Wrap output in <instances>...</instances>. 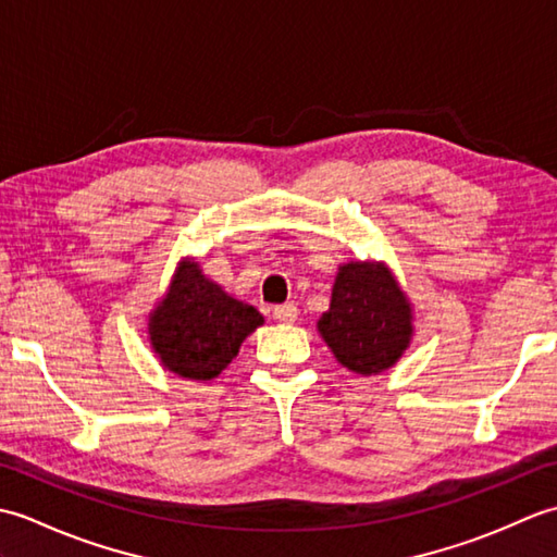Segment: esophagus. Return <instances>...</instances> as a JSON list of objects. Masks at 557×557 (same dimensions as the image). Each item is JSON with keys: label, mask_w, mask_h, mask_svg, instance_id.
<instances>
[{"label": "esophagus", "mask_w": 557, "mask_h": 557, "mask_svg": "<svg viewBox=\"0 0 557 557\" xmlns=\"http://www.w3.org/2000/svg\"><path fill=\"white\" fill-rule=\"evenodd\" d=\"M297 315H299V309L294 304H282L272 309V318H275L277 323H294L297 321Z\"/></svg>", "instance_id": "obj_1"}]
</instances>
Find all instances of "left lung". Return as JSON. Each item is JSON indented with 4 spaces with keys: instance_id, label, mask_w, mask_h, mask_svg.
<instances>
[{
    "instance_id": "obj_1",
    "label": "left lung",
    "mask_w": 557,
    "mask_h": 557,
    "mask_svg": "<svg viewBox=\"0 0 557 557\" xmlns=\"http://www.w3.org/2000/svg\"><path fill=\"white\" fill-rule=\"evenodd\" d=\"M318 330L342 366L371 375L389 369L409 347L411 309L383 263L354 260L339 268Z\"/></svg>"
}]
</instances>
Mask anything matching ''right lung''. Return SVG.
Returning a JSON list of instances; mask_svg holds the SVG:
<instances>
[{
  "instance_id": "add662e5",
  "label": "right lung",
  "mask_w": 557,
  "mask_h": 557,
  "mask_svg": "<svg viewBox=\"0 0 557 557\" xmlns=\"http://www.w3.org/2000/svg\"><path fill=\"white\" fill-rule=\"evenodd\" d=\"M258 325H263V315L253 306L232 299L198 263L184 260L168 297L150 315V342L168 371L210 381L227 369Z\"/></svg>"
}]
</instances>
